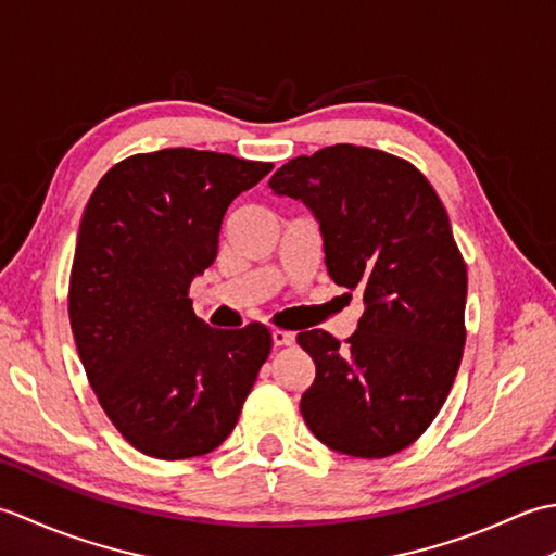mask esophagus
<instances>
[{"mask_svg": "<svg viewBox=\"0 0 556 556\" xmlns=\"http://www.w3.org/2000/svg\"><path fill=\"white\" fill-rule=\"evenodd\" d=\"M296 341V334L287 332V329H271V344L275 346H291Z\"/></svg>", "mask_w": 556, "mask_h": 556, "instance_id": "1", "label": "esophagus"}]
</instances>
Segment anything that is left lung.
<instances>
[{"mask_svg": "<svg viewBox=\"0 0 556 556\" xmlns=\"http://www.w3.org/2000/svg\"><path fill=\"white\" fill-rule=\"evenodd\" d=\"M269 188L313 212L329 277L365 305L346 346L296 337L315 363L303 420L334 452L392 456L430 428L464 356L468 275L442 200L406 160L349 143L287 162Z\"/></svg>", "mask_w": 556, "mask_h": 556, "instance_id": "obj_1", "label": "left lung"}]
</instances>
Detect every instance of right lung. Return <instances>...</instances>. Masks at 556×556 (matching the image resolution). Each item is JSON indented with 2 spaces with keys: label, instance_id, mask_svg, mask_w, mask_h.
<instances>
[{
  "label": "right lung",
  "instance_id": "obj_1",
  "mask_svg": "<svg viewBox=\"0 0 556 556\" xmlns=\"http://www.w3.org/2000/svg\"><path fill=\"white\" fill-rule=\"evenodd\" d=\"M269 172L222 152H148L114 164L83 212L71 332L100 406L146 456L217 448L269 356L265 325L215 329L188 299L215 263L231 200Z\"/></svg>",
  "mask_w": 556,
  "mask_h": 556
}]
</instances>
